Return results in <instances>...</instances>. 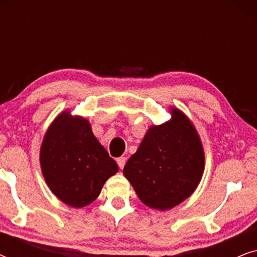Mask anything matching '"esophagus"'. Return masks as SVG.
<instances>
[{"instance_id": "34e87169", "label": "esophagus", "mask_w": 257, "mask_h": 257, "mask_svg": "<svg viewBox=\"0 0 257 257\" xmlns=\"http://www.w3.org/2000/svg\"><path fill=\"white\" fill-rule=\"evenodd\" d=\"M117 164H118L119 167L122 168V167L125 166V164H126V158H125V157L118 158V159H117Z\"/></svg>"}]
</instances>
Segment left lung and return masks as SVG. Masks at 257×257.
I'll use <instances>...</instances> for the list:
<instances>
[{
  "mask_svg": "<svg viewBox=\"0 0 257 257\" xmlns=\"http://www.w3.org/2000/svg\"><path fill=\"white\" fill-rule=\"evenodd\" d=\"M172 120L152 126L122 173L138 198L160 210L187 199L201 180L205 154L192 122L173 110Z\"/></svg>",
  "mask_w": 257,
  "mask_h": 257,
  "instance_id": "8db88e82",
  "label": "left lung"
}]
</instances>
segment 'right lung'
Returning <instances> with one entry per match:
<instances>
[{"instance_id":"1","label":"right lung","mask_w":257,"mask_h":257,"mask_svg":"<svg viewBox=\"0 0 257 257\" xmlns=\"http://www.w3.org/2000/svg\"><path fill=\"white\" fill-rule=\"evenodd\" d=\"M41 167L54 194L76 208L96 200L105 181L118 172L90 122L68 112L58 115L44 137Z\"/></svg>"}]
</instances>
